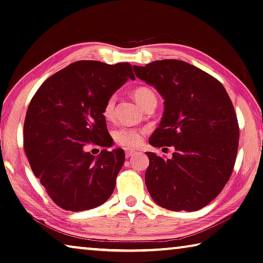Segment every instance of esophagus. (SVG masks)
Here are the masks:
<instances>
[{
  "instance_id": "1",
  "label": "esophagus",
  "mask_w": 263,
  "mask_h": 263,
  "mask_svg": "<svg viewBox=\"0 0 263 263\" xmlns=\"http://www.w3.org/2000/svg\"><path fill=\"white\" fill-rule=\"evenodd\" d=\"M135 151H126V158H130Z\"/></svg>"
}]
</instances>
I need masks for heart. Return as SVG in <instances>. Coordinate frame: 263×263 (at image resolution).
Wrapping results in <instances>:
<instances>
[{"mask_svg": "<svg viewBox=\"0 0 263 263\" xmlns=\"http://www.w3.org/2000/svg\"><path fill=\"white\" fill-rule=\"evenodd\" d=\"M133 96L137 103L145 108L152 102H157V95L153 90L147 86H141L134 89ZM115 106H116V98L114 95L105 101L103 106V116L105 119H112L115 114ZM145 129H136V128H127L122 127L119 129H116L112 134L114 136V141L117 145L122 146L125 148H135L139 144L143 142V137L145 135Z\"/></svg>", "mask_w": 263, "mask_h": 263, "instance_id": "obj_1", "label": "heart"}]
</instances>
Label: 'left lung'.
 Here are the masks:
<instances>
[{"label": "left lung", "instance_id": "1", "mask_svg": "<svg viewBox=\"0 0 263 263\" xmlns=\"http://www.w3.org/2000/svg\"><path fill=\"white\" fill-rule=\"evenodd\" d=\"M134 71L164 100L149 144L175 147L167 160L146 153L149 195L171 211L200 210L220 194L236 161L239 127L232 100L218 79L185 61H153Z\"/></svg>", "mask_w": 263, "mask_h": 263}]
</instances>
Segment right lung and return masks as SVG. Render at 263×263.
<instances>
[{"label": "right lung", "instance_id": "right-lung-1", "mask_svg": "<svg viewBox=\"0 0 263 263\" xmlns=\"http://www.w3.org/2000/svg\"><path fill=\"white\" fill-rule=\"evenodd\" d=\"M130 63L77 61L47 78L31 99L24 124V148L34 175L52 201L67 211H85L108 201L125 162L122 148L109 147L103 106L127 79Z\"/></svg>", "mask_w": 263, "mask_h": 263}]
</instances>
